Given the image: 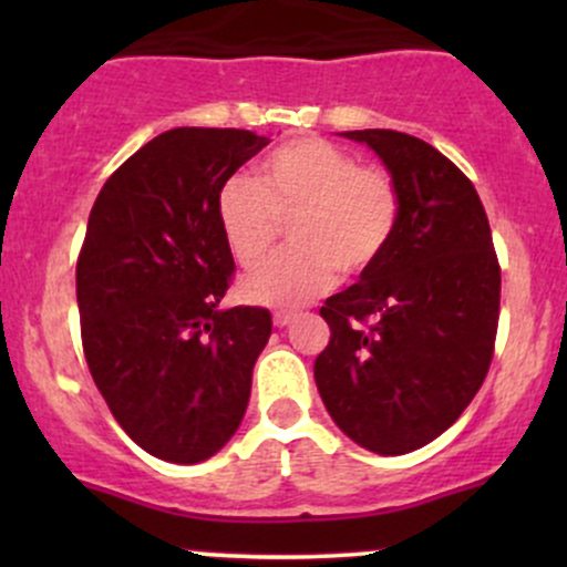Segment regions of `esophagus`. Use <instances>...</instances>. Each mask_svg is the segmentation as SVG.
I'll return each mask as SVG.
<instances>
[{
	"label": "esophagus",
	"instance_id": "esophagus-1",
	"mask_svg": "<svg viewBox=\"0 0 567 567\" xmlns=\"http://www.w3.org/2000/svg\"><path fill=\"white\" fill-rule=\"evenodd\" d=\"M292 320H296V315H292V311H275V324H277V328H288Z\"/></svg>",
	"mask_w": 567,
	"mask_h": 567
}]
</instances>
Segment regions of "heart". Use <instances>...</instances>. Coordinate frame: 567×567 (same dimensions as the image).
<instances>
[{"label":"heart","instance_id":"heart-1","mask_svg":"<svg viewBox=\"0 0 567 567\" xmlns=\"http://www.w3.org/2000/svg\"><path fill=\"white\" fill-rule=\"evenodd\" d=\"M400 188L386 167L357 165L336 143L306 135L258 162L256 184L231 175L218 188L220 237L243 269L264 261L288 224L290 250L243 282L247 301L301 306L343 277L373 269L400 224Z\"/></svg>","mask_w":567,"mask_h":567}]
</instances>
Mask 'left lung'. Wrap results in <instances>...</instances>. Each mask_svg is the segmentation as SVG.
Instances as JSON below:
<instances>
[{
	"label": "left lung",
	"instance_id": "left-lung-1",
	"mask_svg": "<svg viewBox=\"0 0 567 567\" xmlns=\"http://www.w3.org/2000/svg\"><path fill=\"white\" fill-rule=\"evenodd\" d=\"M400 188V224L373 269L330 296L320 396L347 437L419 451L455 424L496 351L501 266L477 188L445 154L396 130H349Z\"/></svg>",
	"mask_w": 567,
	"mask_h": 567
}]
</instances>
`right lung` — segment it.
I'll list each match as a JSON object with an SVG mask.
<instances>
[{
    "mask_svg": "<svg viewBox=\"0 0 567 567\" xmlns=\"http://www.w3.org/2000/svg\"><path fill=\"white\" fill-rule=\"evenodd\" d=\"M266 143L237 127L167 130L90 210L76 258L84 360L116 424L162 461L210 458L243 424L271 315L218 309L234 258L216 197Z\"/></svg>",
    "mask_w": 567,
    "mask_h": 567,
    "instance_id": "right-lung-1",
    "label": "right lung"
}]
</instances>
